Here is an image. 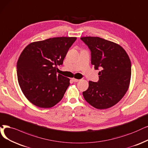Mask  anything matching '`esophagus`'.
Masks as SVG:
<instances>
[{
    "mask_svg": "<svg viewBox=\"0 0 148 148\" xmlns=\"http://www.w3.org/2000/svg\"><path fill=\"white\" fill-rule=\"evenodd\" d=\"M72 80L75 82H78L79 81V79H75V78H72Z\"/></svg>",
    "mask_w": 148,
    "mask_h": 148,
    "instance_id": "esophagus-1",
    "label": "esophagus"
}]
</instances>
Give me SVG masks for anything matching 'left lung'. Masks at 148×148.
<instances>
[{"label": "left lung", "instance_id": "left-lung-1", "mask_svg": "<svg viewBox=\"0 0 148 148\" xmlns=\"http://www.w3.org/2000/svg\"><path fill=\"white\" fill-rule=\"evenodd\" d=\"M91 52V64L101 69L98 82H88L82 92L95 108L105 109L116 104L126 93L131 76V62L126 51L111 41L99 37H82Z\"/></svg>", "mask_w": 148, "mask_h": 148}]
</instances>
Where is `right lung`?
Here are the masks:
<instances>
[{
  "mask_svg": "<svg viewBox=\"0 0 148 148\" xmlns=\"http://www.w3.org/2000/svg\"><path fill=\"white\" fill-rule=\"evenodd\" d=\"M76 38L58 37L32 42L21 53L17 62L19 84L34 105L50 108L60 102L70 85V79L57 74Z\"/></svg>",
  "mask_w": 148,
  "mask_h": 148,
  "instance_id": "obj_1",
  "label": "right lung"
}]
</instances>
